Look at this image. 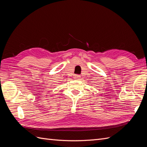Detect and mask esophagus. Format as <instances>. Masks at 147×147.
I'll return each instance as SVG.
<instances>
[{
  "mask_svg": "<svg viewBox=\"0 0 147 147\" xmlns=\"http://www.w3.org/2000/svg\"><path fill=\"white\" fill-rule=\"evenodd\" d=\"M80 75H74V78L75 79H78V78H80Z\"/></svg>",
  "mask_w": 147,
  "mask_h": 147,
  "instance_id": "obj_1",
  "label": "esophagus"
}]
</instances>
